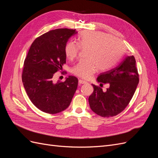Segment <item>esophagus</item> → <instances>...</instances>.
I'll return each instance as SVG.
<instances>
[{"mask_svg":"<svg viewBox=\"0 0 158 158\" xmlns=\"http://www.w3.org/2000/svg\"><path fill=\"white\" fill-rule=\"evenodd\" d=\"M78 82H79L80 84H86L87 83V82H85V81H84L82 80H79Z\"/></svg>","mask_w":158,"mask_h":158,"instance_id":"esophagus-1","label":"esophagus"}]
</instances>
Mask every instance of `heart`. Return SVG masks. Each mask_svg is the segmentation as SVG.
Returning a JSON list of instances; mask_svg holds the SVG:
<instances>
[{
    "label": "heart",
    "instance_id": "1",
    "mask_svg": "<svg viewBox=\"0 0 158 158\" xmlns=\"http://www.w3.org/2000/svg\"><path fill=\"white\" fill-rule=\"evenodd\" d=\"M76 44L70 41L66 45L65 55L73 60L79 49H87V60L79 62L71 69L73 74L84 79L90 78L98 69L103 71L111 67L124 51L120 40L102 31H84L76 38Z\"/></svg>",
    "mask_w": 158,
    "mask_h": 158
}]
</instances>
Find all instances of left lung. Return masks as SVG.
I'll list each match as a JSON object with an SVG mask.
<instances>
[{
	"mask_svg": "<svg viewBox=\"0 0 158 158\" xmlns=\"http://www.w3.org/2000/svg\"><path fill=\"white\" fill-rule=\"evenodd\" d=\"M98 82L109 84L106 92L92 84L94 92L88 98L92 111L103 117L115 116L131 102L139 82V75L134 56L123 59L113 69L100 74Z\"/></svg>",
	"mask_w": 158,
	"mask_h": 158,
	"instance_id": "8db88e82",
	"label": "left lung"
}]
</instances>
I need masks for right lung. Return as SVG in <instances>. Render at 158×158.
I'll use <instances>...</instances> for the list:
<instances>
[{
	"label": "right lung",
	"instance_id": "add662e5",
	"mask_svg": "<svg viewBox=\"0 0 158 158\" xmlns=\"http://www.w3.org/2000/svg\"><path fill=\"white\" fill-rule=\"evenodd\" d=\"M78 32L56 29L38 37L26 57L22 82L30 99L41 111L56 114L67 108L78 87V80L69 76L55 82L53 75L66 63L64 48L69 38Z\"/></svg>",
	"mask_w": 158,
	"mask_h": 158
}]
</instances>
